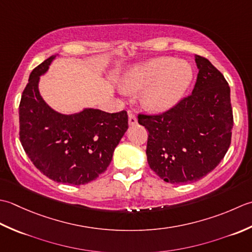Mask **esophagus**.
Instances as JSON below:
<instances>
[{
    "label": "esophagus",
    "instance_id": "34e87169",
    "mask_svg": "<svg viewBox=\"0 0 252 252\" xmlns=\"http://www.w3.org/2000/svg\"><path fill=\"white\" fill-rule=\"evenodd\" d=\"M128 123H129V125L137 124V117L131 112H128Z\"/></svg>",
    "mask_w": 252,
    "mask_h": 252
}]
</instances>
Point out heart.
<instances>
[{"label":"heart","mask_w":252,"mask_h":252,"mask_svg":"<svg viewBox=\"0 0 252 252\" xmlns=\"http://www.w3.org/2000/svg\"><path fill=\"white\" fill-rule=\"evenodd\" d=\"M191 65L174 58H157L135 65L122 79L125 92L142 91L141 105L150 113H163L175 105L190 86Z\"/></svg>","instance_id":"heart-1"}]
</instances>
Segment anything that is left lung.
<instances>
[{"mask_svg": "<svg viewBox=\"0 0 252 252\" xmlns=\"http://www.w3.org/2000/svg\"><path fill=\"white\" fill-rule=\"evenodd\" d=\"M199 73L192 94L158 115H138L149 131V166L164 182H197L217 167L230 145L233 110L226 79L194 55Z\"/></svg>", "mask_w": 252, "mask_h": 252, "instance_id": "8db88e82", "label": "left lung"}]
</instances>
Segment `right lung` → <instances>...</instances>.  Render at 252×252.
Wrapping results in <instances>:
<instances>
[{"label": "right lung", "instance_id": "1", "mask_svg": "<svg viewBox=\"0 0 252 252\" xmlns=\"http://www.w3.org/2000/svg\"><path fill=\"white\" fill-rule=\"evenodd\" d=\"M55 58L50 56L29 76L19 104V139L43 175L56 183L84 185L110 165L128 128L127 112L84 109L66 115L51 109L40 95L39 80Z\"/></svg>", "mask_w": 252, "mask_h": 252}]
</instances>
